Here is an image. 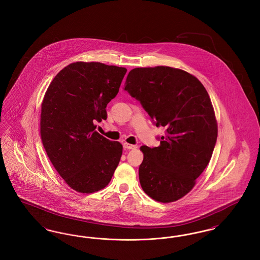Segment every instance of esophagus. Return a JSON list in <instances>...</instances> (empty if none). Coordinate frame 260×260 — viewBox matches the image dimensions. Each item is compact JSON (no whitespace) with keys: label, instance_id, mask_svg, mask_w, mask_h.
<instances>
[{"label":"esophagus","instance_id":"esophagus-1","mask_svg":"<svg viewBox=\"0 0 260 260\" xmlns=\"http://www.w3.org/2000/svg\"><path fill=\"white\" fill-rule=\"evenodd\" d=\"M124 149H136V145H133V144H129V143H125L124 142Z\"/></svg>","mask_w":260,"mask_h":260}]
</instances>
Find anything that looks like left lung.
<instances>
[{"label":"left lung","mask_w":260,"mask_h":260,"mask_svg":"<svg viewBox=\"0 0 260 260\" xmlns=\"http://www.w3.org/2000/svg\"><path fill=\"white\" fill-rule=\"evenodd\" d=\"M124 90L141 103L156 126L166 127L158 147H140L143 191L161 203L184 197L216 143L217 123L208 91L193 75L168 66L133 69Z\"/></svg>","instance_id":"left-lung-1"}]
</instances>
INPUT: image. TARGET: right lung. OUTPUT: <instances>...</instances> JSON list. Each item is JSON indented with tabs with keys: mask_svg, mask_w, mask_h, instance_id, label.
<instances>
[{
	"mask_svg": "<svg viewBox=\"0 0 260 260\" xmlns=\"http://www.w3.org/2000/svg\"><path fill=\"white\" fill-rule=\"evenodd\" d=\"M124 67L100 62L71 63L54 77L42 103L41 137L54 169L80 193L108 185L123 146L95 131L119 92Z\"/></svg>",
	"mask_w": 260,
	"mask_h": 260,
	"instance_id": "add662e5",
	"label": "right lung"
}]
</instances>
